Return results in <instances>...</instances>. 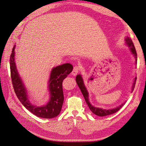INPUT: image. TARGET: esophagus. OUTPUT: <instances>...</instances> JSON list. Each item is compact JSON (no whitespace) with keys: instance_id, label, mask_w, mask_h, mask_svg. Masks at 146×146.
Returning <instances> with one entry per match:
<instances>
[{"instance_id":"obj_1","label":"esophagus","mask_w":146,"mask_h":146,"mask_svg":"<svg viewBox=\"0 0 146 146\" xmlns=\"http://www.w3.org/2000/svg\"><path fill=\"white\" fill-rule=\"evenodd\" d=\"M80 66H75L73 68L72 74L73 75V76H76V75L79 72V71H80Z\"/></svg>"}]
</instances>
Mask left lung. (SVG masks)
Segmentation results:
<instances>
[{
    "instance_id": "1",
    "label": "left lung",
    "mask_w": 146,
    "mask_h": 146,
    "mask_svg": "<svg viewBox=\"0 0 146 146\" xmlns=\"http://www.w3.org/2000/svg\"><path fill=\"white\" fill-rule=\"evenodd\" d=\"M125 42H126L127 44L130 47V49L131 54L133 55V56L135 57V60H136V64L137 63V62H136L137 61V54H136L135 47L133 45V42H132L131 39L129 37H127L125 38ZM136 78H137L136 77L135 78L133 86H132V91H133V89L135 88ZM76 82H77V83L78 87L80 88V89L82 92V94L84 97V98H85L86 102L88 104L90 110L97 116L103 117V116L110 115V114H112L113 113H115L116 112L119 111V110H120L121 108V107L123 105V104H122L120 106H119V107L114 108V109H111V110H105L103 108H96L95 107H93V106H92L90 104V101H89V99H88V96H89V95H88V91L86 90V87L85 86V85H84L83 80V78L82 77L81 75H77L76 77Z\"/></svg>"
}]
</instances>
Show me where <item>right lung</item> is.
I'll list each match as a JSON object with an SVG mask.
<instances>
[{"label":"right lung","instance_id":"right-lung-1","mask_svg":"<svg viewBox=\"0 0 146 146\" xmlns=\"http://www.w3.org/2000/svg\"><path fill=\"white\" fill-rule=\"evenodd\" d=\"M15 46L13 47L10 55V64L13 86L17 98L26 109L35 116L46 119H51L57 116L61 112L64 101L63 81L72 72V65L66 63L52 69L48 81V90L50 94V100L47 105L42 107H36L30 103L27 91L17 72L15 61Z\"/></svg>","mask_w":146,"mask_h":146}]
</instances>
